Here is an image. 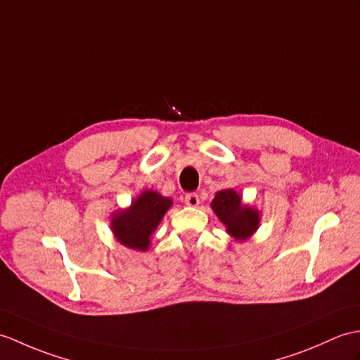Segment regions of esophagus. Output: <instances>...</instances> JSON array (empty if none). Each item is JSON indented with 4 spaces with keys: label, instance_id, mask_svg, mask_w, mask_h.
I'll list each match as a JSON object with an SVG mask.
<instances>
[{
    "label": "esophagus",
    "instance_id": "esophagus-1",
    "mask_svg": "<svg viewBox=\"0 0 360 360\" xmlns=\"http://www.w3.org/2000/svg\"><path fill=\"white\" fill-rule=\"evenodd\" d=\"M186 204L188 207H198L199 205V196L196 193H188L186 196Z\"/></svg>",
    "mask_w": 360,
    "mask_h": 360
}]
</instances>
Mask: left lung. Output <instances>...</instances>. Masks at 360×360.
I'll use <instances>...</instances> for the list:
<instances>
[{"mask_svg": "<svg viewBox=\"0 0 360 360\" xmlns=\"http://www.w3.org/2000/svg\"><path fill=\"white\" fill-rule=\"evenodd\" d=\"M212 208L229 235L236 240L248 239L257 230L261 221V214L256 208L242 204L239 193L233 188L219 190L212 200Z\"/></svg>", "mask_w": 360, "mask_h": 360, "instance_id": "1", "label": "left lung"}]
</instances>
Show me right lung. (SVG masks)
I'll return each instance as SVG.
<instances>
[{"label": "right lung", "mask_w": 360, "mask_h": 360, "mask_svg": "<svg viewBox=\"0 0 360 360\" xmlns=\"http://www.w3.org/2000/svg\"><path fill=\"white\" fill-rule=\"evenodd\" d=\"M172 199L158 191L144 190L125 210H120L112 218V231L124 247L146 252L150 247L152 233L160 225Z\"/></svg>", "instance_id": "1"}]
</instances>
